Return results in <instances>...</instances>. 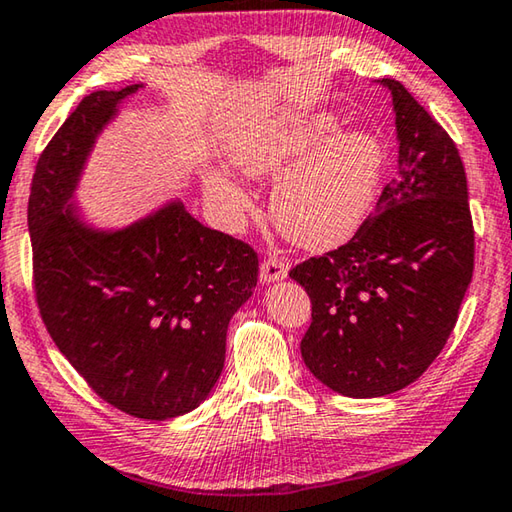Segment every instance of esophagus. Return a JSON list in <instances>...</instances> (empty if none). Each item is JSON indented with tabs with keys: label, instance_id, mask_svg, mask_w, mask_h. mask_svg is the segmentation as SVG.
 Masks as SVG:
<instances>
[{
	"label": "esophagus",
	"instance_id": "1",
	"mask_svg": "<svg viewBox=\"0 0 512 512\" xmlns=\"http://www.w3.org/2000/svg\"><path fill=\"white\" fill-rule=\"evenodd\" d=\"M288 276V263L279 256H267L261 263V281L263 283H274L281 281Z\"/></svg>",
	"mask_w": 512,
	"mask_h": 512
}]
</instances>
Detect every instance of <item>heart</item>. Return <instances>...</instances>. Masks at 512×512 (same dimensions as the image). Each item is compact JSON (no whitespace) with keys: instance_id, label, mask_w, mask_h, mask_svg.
Here are the masks:
<instances>
[{"instance_id":"b5f03b06","label":"heart","mask_w":512,"mask_h":512,"mask_svg":"<svg viewBox=\"0 0 512 512\" xmlns=\"http://www.w3.org/2000/svg\"><path fill=\"white\" fill-rule=\"evenodd\" d=\"M331 113H272L233 140L229 163L251 179H276L272 220L306 249L349 240L370 215L385 167V149L370 131H338ZM206 195L222 211L240 213L247 195L211 172Z\"/></svg>"}]
</instances>
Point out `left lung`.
Segmentation results:
<instances>
[{"mask_svg":"<svg viewBox=\"0 0 512 512\" xmlns=\"http://www.w3.org/2000/svg\"><path fill=\"white\" fill-rule=\"evenodd\" d=\"M399 172L347 245L290 270L313 322L301 358L345 397L392 395L420 379L454 331L474 272V226L458 149L395 79Z\"/></svg>","mask_w":512,"mask_h":512,"instance_id":"1","label":"left lung"}]
</instances>
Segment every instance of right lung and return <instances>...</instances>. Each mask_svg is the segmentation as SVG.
I'll return each instance as SVG.
<instances>
[{
  "label": "right lung",
  "instance_id": "right-lung-1",
  "mask_svg": "<svg viewBox=\"0 0 512 512\" xmlns=\"http://www.w3.org/2000/svg\"><path fill=\"white\" fill-rule=\"evenodd\" d=\"M140 88L90 92L49 140L31 181L29 233L36 301L58 351L108 404L163 422L211 395L258 256L179 199L124 229L83 220L74 206L83 167Z\"/></svg>",
  "mask_w": 512,
  "mask_h": 512
}]
</instances>
